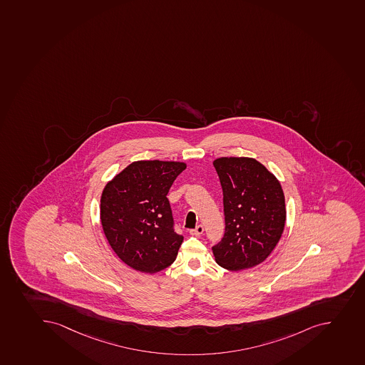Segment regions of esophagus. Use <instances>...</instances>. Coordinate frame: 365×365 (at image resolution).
I'll return each mask as SVG.
<instances>
[{
    "instance_id": "1",
    "label": "esophagus",
    "mask_w": 365,
    "mask_h": 365,
    "mask_svg": "<svg viewBox=\"0 0 365 365\" xmlns=\"http://www.w3.org/2000/svg\"><path fill=\"white\" fill-rule=\"evenodd\" d=\"M190 233L192 235H200L204 233V226L197 225V227L193 228V230H190Z\"/></svg>"
}]
</instances>
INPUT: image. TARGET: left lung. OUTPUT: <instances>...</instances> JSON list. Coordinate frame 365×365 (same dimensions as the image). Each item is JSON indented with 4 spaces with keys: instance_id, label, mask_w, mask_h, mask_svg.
I'll use <instances>...</instances> for the list:
<instances>
[{
    "instance_id": "8db88e82",
    "label": "left lung",
    "mask_w": 365,
    "mask_h": 365,
    "mask_svg": "<svg viewBox=\"0 0 365 365\" xmlns=\"http://www.w3.org/2000/svg\"><path fill=\"white\" fill-rule=\"evenodd\" d=\"M222 184L225 233L212 247L226 269H251L264 262L283 235L287 211L279 181L252 158L213 161Z\"/></svg>"
}]
</instances>
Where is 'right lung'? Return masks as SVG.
Segmentation results:
<instances>
[{"label":"right lung","instance_id":"add662e5","mask_svg":"<svg viewBox=\"0 0 365 365\" xmlns=\"http://www.w3.org/2000/svg\"><path fill=\"white\" fill-rule=\"evenodd\" d=\"M185 168L178 161H135L103 188V232L116 256L132 269L159 272L177 258L184 237L174 231L168 193Z\"/></svg>","mask_w":365,"mask_h":365}]
</instances>
